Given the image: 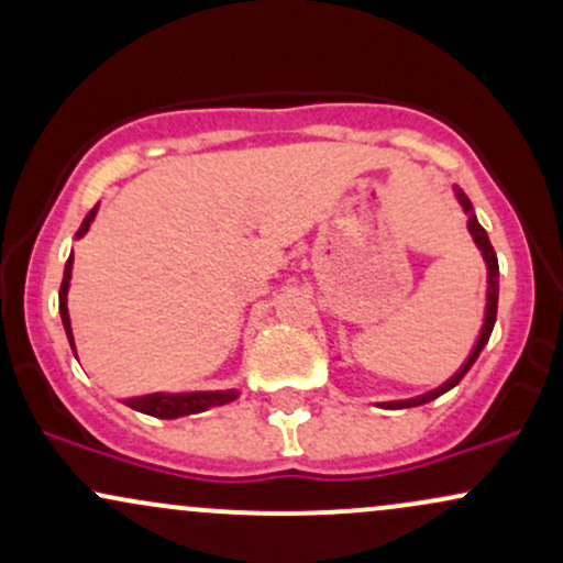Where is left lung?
<instances>
[{
    "label": "left lung",
    "mask_w": 563,
    "mask_h": 563,
    "mask_svg": "<svg viewBox=\"0 0 563 563\" xmlns=\"http://www.w3.org/2000/svg\"><path fill=\"white\" fill-rule=\"evenodd\" d=\"M455 196H457V200H461L463 211H466V214H468V232H471V238H474V243L479 245V251H482L484 262H487V309H484V325H482V333H479V339H476L474 349H471V354H468L466 363H463L461 371H457L455 376H452V378L448 380V384H442V386H439V389H434V391L423 394V397L405 399V402H386V407H391V410H399V407H418V405H426V402H431V399L442 397V394H444V391H450L452 386L461 384V378L466 376L468 367L476 363V357H479V352L484 349V344H487V341H489V333H493V328H495V318H497V277H500V273H497V256H495V249H493V243H489L487 232H484L482 224L476 222L474 209H471V200L466 198V192H463V190H455Z\"/></svg>",
    "instance_id": "1"
}]
</instances>
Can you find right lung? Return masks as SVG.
Masks as SVG:
<instances>
[{"label":"right lung","instance_id":"right-lung-1","mask_svg":"<svg viewBox=\"0 0 563 563\" xmlns=\"http://www.w3.org/2000/svg\"><path fill=\"white\" fill-rule=\"evenodd\" d=\"M95 214H97V206L81 222L76 238H81L84 232L89 230ZM70 269H74V256L66 262V275H63V283H60V318H63V328H66L70 346H74V333H70V318H68ZM74 354H76V349H74ZM235 397H238V391H190V394H161L158 391V394H145V397L126 399V405L132 407V410H140V412H145V416H153V418H179V416H190V412L209 410V407H217V405H228Z\"/></svg>","mask_w":563,"mask_h":563}]
</instances>
